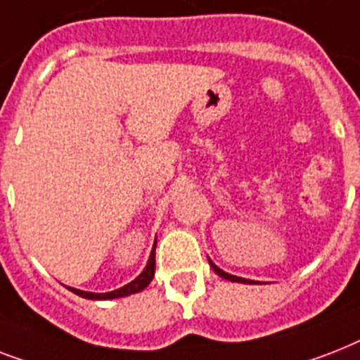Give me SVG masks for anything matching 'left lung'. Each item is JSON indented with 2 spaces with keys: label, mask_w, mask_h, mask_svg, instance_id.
Segmentation results:
<instances>
[{
  "label": "left lung",
  "mask_w": 360,
  "mask_h": 360,
  "mask_svg": "<svg viewBox=\"0 0 360 360\" xmlns=\"http://www.w3.org/2000/svg\"><path fill=\"white\" fill-rule=\"evenodd\" d=\"M209 265H211V267H213V271L217 274H219V276H222V278H226V280H231V282H243V284H248V282H250V280H246V278H240V276H233V274H228V273H224V271H222V269H219L217 267V265H214L213 262H211V259H209Z\"/></svg>",
  "instance_id": "8db88e82"
}]
</instances>
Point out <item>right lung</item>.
Returning a JSON list of instances; mask_svg holds the SVG:
<instances>
[{
    "mask_svg": "<svg viewBox=\"0 0 360 360\" xmlns=\"http://www.w3.org/2000/svg\"><path fill=\"white\" fill-rule=\"evenodd\" d=\"M157 245V243H155ZM155 276V248H153L151 256H149V262H147L146 269H143V273L138 276L136 280H132L130 284L123 285L120 290H114L110 291V293H89V291H82V290H75V288H69L72 293L76 295L84 297V299H93V301H104V299H117V297H124V295H130V293H138L141 291L143 288L149 285V282L153 280Z\"/></svg>",
    "mask_w": 360,
    "mask_h": 360,
    "instance_id": "obj_1",
    "label": "right lung"
}]
</instances>
